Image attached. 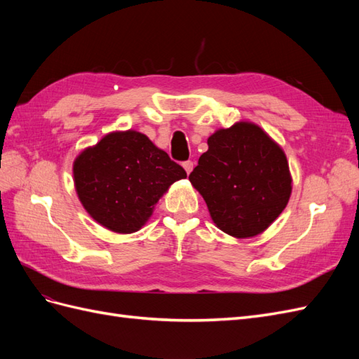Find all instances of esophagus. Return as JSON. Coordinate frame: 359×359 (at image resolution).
I'll list each match as a JSON object with an SVG mask.
<instances>
[{
	"instance_id": "obj_1",
	"label": "esophagus",
	"mask_w": 359,
	"mask_h": 359,
	"mask_svg": "<svg viewBox=\"0 0 359 359\" xmlns=\"http://www.w3.org/2000/svg\"><path fill=\"white\" fill-rule=\"evenodd\" d=\"M182 168H184V170H186L187 173H190V172L193 170V168H194V163H193L191 160L184 161V163H182Z\"/></svg>"
}]
</instances>
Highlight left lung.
Wrapping results in <instances>:
<instances>
[{"instance_id":"1","label":"left lung","mask_w":359,"mask_h":359,"mask_svg":"<svg viewBox=\"0 0 359 359\" xmlns=\"http://www.w3.org/2000/svg\"><path fill=\"white\" fill-rule=\"evenodd\" d=\"M189 180L214 224L240 240L265 232L292 194L283 148L252 121L215 130Z\"/></svg>"}]
</instances>
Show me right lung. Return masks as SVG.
I'll list each match as a JSON object with an SVG mask.
<instances>
[{
    "label": "right lung",
    "mask_w": 359,
    "mask_h": 359,
    "mask_svg": "<svg viewBox=\"0 0 359 359\" xmlns=\"http://www.w3.org/2000/svg\"><path fill=\"white\" fill-rule=\"evenodd\" d=\"M187 173L136 130L111 132L73 161L76 194L93 219L115 233H133Z\"/></svg>",
    "instance_id": "1"
}]
</instances>
